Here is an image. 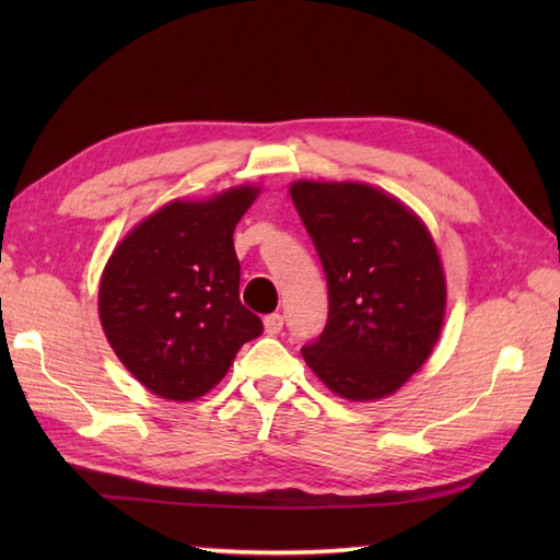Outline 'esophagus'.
Here are the masks:
<instances>
[{
  "mask_svg": "<svg viewBox=\"0 0 560 560\" xmlns=\"http://www.w3.org/2000/svg\"><path fill=\"white\" fill-rule=\"evenodd\" d=\"M281 327H283V315L281 313H271V315L265 317V331H267V335H271V337L279 335Z\"/></svg>",
  "mask_w": 560,
  "mask_h": 560,
  "instance_id": "esophagus-1",
  "label": "esophagus"
}]
</instances>
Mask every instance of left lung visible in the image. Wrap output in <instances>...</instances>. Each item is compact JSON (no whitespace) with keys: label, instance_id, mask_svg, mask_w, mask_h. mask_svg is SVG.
<instances>
[{"label":"left lung","instance_id":"obj_1","mask_svg":"<svg viewBox=\"0 0 560 560\" xmlns=\"http://www.w3.org/2000/svg\"><path fill=\"white\" fill-rule=\"evenodd\" d=\"M323 261L329 315L301 349L351 401L397 392L431 355L445 317V277L431 233L399 199L361 183L291 185Z\"/></svg>","mask_w":560,"mask_h":560}]
</instances>
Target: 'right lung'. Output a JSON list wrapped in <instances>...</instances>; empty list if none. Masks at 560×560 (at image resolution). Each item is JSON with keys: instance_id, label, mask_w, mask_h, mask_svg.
Here are the masks:
<instances>
[{"instance_id": "add662e5", "label": "right lung", "mask_w": 560, "mask_h": 560, "mask_svg": "<svg viewBox=\"0 0 560 560\" xmlns=\"http://www.w3.org/2000/svg\"><path fill=\"white\" fill-rule=\"evenodd\" d=\"M257 187L171 201L115 247L98 311L113 351L153 395L192 401L221 383L237 349L261 335L241 303L233 231Z\"/></svg>"}]
</instances>
